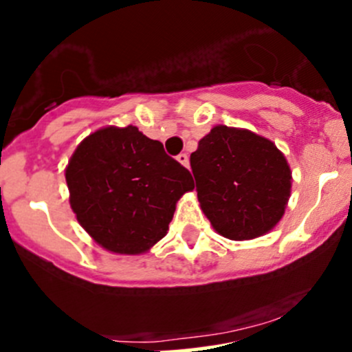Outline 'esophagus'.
I'll use <instances>...</instances> for the list:
<instances>
[{"label":"esophagus","mask_w":352,"mask_h":352,"mask_svg":"<svg viewBox=\"0 0 352 352\" xmlns=\"http://www.w3.org/2000/svg\"><path fill=\"white\" fill-rule=\"evenodd\" d=\"M177 162L182 166H186V168H189V156H187L186 153H180V155L177 156Z\"/></svg>","instance_id":"obj_1"}]
</instances>
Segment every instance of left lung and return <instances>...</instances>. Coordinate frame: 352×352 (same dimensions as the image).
<instances>
[{"label": "left lung", "mask_w": 352, "mask_h": 352, "mask_svg": "<svg viewBox=\"0 0 352 352\" xmlns=\"http://www.w3.org/2000/svg\"><path fill=\"white\" fill-rule=\"evenodd\" d=\"M197 199L211 227L230 241L268 234L291 197L292 172L270 139L214 125L190 155Z\"/></svg>", "instance_id": "1"}]
</instances>
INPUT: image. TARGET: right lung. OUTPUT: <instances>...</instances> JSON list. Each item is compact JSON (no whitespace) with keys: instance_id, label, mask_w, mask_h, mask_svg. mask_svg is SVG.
<instances>
[{"instance_id":"1","label":"right lung","mask_w":352,"mask_h":352,"mask_svg":"<svg viewBox=\"0 0 352 352\" xmlns=\"http://www.w3.org/2000/svg\"><path fill=\"white\" fill-rule=\"evenodd\" d=\"M65 180L82 228L107 251L129 256L165 237L177 201L194 189L189 170L134 125L87 135L68 160Z\"/></svg>"}]
</instances>
